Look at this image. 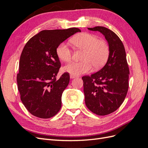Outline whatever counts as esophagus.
Returning a JSON list of instances; mask_svg holds the SVG:
<instances>
[{"label":"esophagus","instance_id":"obj_1","mask_svg":"<svg viewBox=\"0 0 148 148\" xmlns=\"http://www.w3.org/2000/svg\"><path fill=\"white\" fill-rule=\"evenodd\" d=\"M70 78H71V79H73V78L77 77H76V76H75V75H70Z\"/></svg>","mask_w":148,"mask_h":148}]
</instances>
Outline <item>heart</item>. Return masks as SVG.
Wrapping results in <instances>:
<instances>
[{"mask_svg": "<svg viewBox=\"0 0 148 148\" xmlns=\"http://www.w3.org/2000/svg\"><path fill=\"white\" fill-rule=\"evenodd\" d=\"M72 42L77 48L83 50L80 62H71L65 65L63 70L65 72L78 75L91 71L92 66L100 69L105 64L109 55V47L107 42L98 39L96 35L83 33L76 36ZM58 57L62 61L69 62L72 56V51L68 44H60L56 49Z\"/></svg>", "mask_w": 148, "mask_h": 148, "instance_id": "heart-1", "label": "heart"}]
</instances>
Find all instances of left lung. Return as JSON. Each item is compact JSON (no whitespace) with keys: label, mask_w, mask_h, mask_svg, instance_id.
<instances>
[{"label":"left lung","mask_w":148,"mask_h":148,"mask_svg":"<svg viewBox=\"0 0 148 148\" xmlns=\"http://www.w3.org/2000/svg\"><path fill=\"white\" fill-rule=\"evenodd\" d=\"M88 29L104 35L109 44V56L97 72L82 77L85 104L94 114L108 115L122 105L128 92L130 71L126 52L122 41L112 31L103 26Z\"/></svg>","instance_id":"8db88e82"}]
</instances>
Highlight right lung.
I'll use <instances>...</instances> for the list:
<instances>
[{"mask_svg": "<svg viewBox=\"0 0 148 148\" xmlns=\"http://www.w3.org/2000/svg\"><path fill=\"white\" fill-rule=\"evenodd\" d=\"M81 30H43L26 42L20 56L16 80L20 99L33 115L49 119L62 106V95L70 81L65 72L56 77L61 66L56 49L58 46Z\"/></svg>", "mask_w": 148, "mask_h": 148, "instance_id": "1", "label": "right lung"}]
</instances>
